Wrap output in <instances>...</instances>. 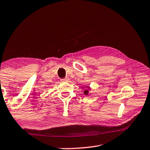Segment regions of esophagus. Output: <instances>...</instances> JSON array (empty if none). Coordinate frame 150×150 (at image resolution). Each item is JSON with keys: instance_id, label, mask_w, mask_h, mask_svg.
<instances>
[{"instance_id": "34e87169", "label": "esophagus", "mask_w": 150, "mask_h": 150, "mask_svg": "<svg viewBox=\"0 0 150 150\" xmlns=\"http://www.w3.org/2000/svg\"><path fill=\"white\" fill-rule=\"evenodd\" d=\"M61 81H62V82H69V79L68 78H64V79H61Z\"/></svg>"}]
</instances>
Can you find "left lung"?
I'll use <instances>...</instances> for the list:
<instances>
[{"label": "left lung", "mask_w": 150, "mask_h": 150, "mask_svg": "<svg viewBox=\"0 0 150 150\" xmlns=\"http://www.w3.org/2000/svg\"><path fill=\"white\" fill-rule=\"evenodd\" d=\"M87 87H88V86H87ZM88 90H85V91H84V94H88Z\"/></svg>", "instance_id": "8db88e82"}]
</instances>
